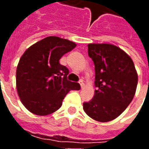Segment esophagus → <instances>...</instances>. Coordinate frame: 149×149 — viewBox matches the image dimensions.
<instances>
[{
	"mask_svg": "<svg viewBox=\"0 0 149 149\" xmlns=\"http://www.w3.org/2000/svg\"><path fill=\"white\" fill-rule=\"evenodd\" d=\"M79 84H81V88H83L84 87V81L82 80V79H81L80 81H79Z\"/></svg>",
	"mask_w": 149,
	"mask_h": 149,
	"instance_id": "esophagus-1",
	"label": "esophagus"
}]
</instances>
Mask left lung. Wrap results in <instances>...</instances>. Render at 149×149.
<instances>
[{"instance_id": "1", "label": "left lung", "mask_w": 149, "mask_h": 149, "mask_svg": "<svg viewBox=\"0 0 149 149\" xmlns=\"http://www.w3.org/2000/svg\"><path fill=\"white\" fill-rule=\"evenodd\" d=\"M88 56L95 65L93 98L83 103L88 116L100 122L112 120L124 112L136 93L138 77L130 56L109 44H89Z\"/></svg>"}]
</instances>
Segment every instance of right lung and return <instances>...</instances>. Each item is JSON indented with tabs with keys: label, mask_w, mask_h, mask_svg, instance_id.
Masks as SVG:
<instances>
[{
	"label": "right lung",
	"mask_w": 149,
	"mask_h": 149,
	"mask_svg": "<svg viewBox=\"0 0 149 149\" xmlns=\"http://www.w3.org/2000/svg\"><path fill=\"white\" fill-rule=\"evenodd\" d=\"M77 45L58 37H48L29 47L20 59L16 81L18 95L24 106L38 116L59 109L70 90L81 85L68 81V69L59 63Z\"/></svg>",
	"instance_id": "obj_1"
}]
</instances>
